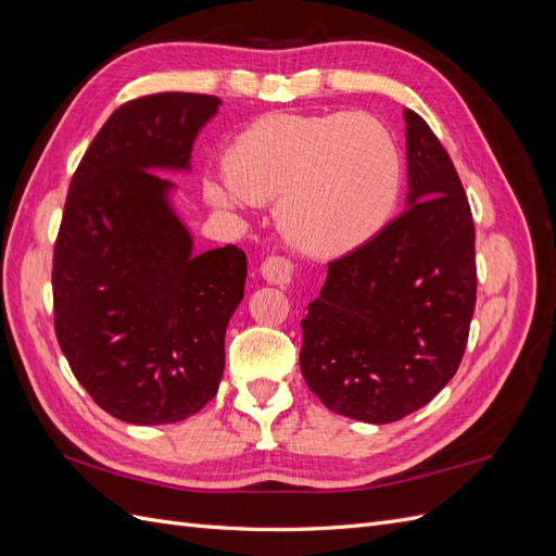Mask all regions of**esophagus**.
Masks as SVG:
<instances>
[{
    "mask_svg": "<svg viewBox=\"0 0 556 556\" xmlns=\"http://www.w3.org/2000/svg\"><path fill=\"white\" fill-rule=\"evenodd\" d=\"M260 276L268 282V285H290L292 276H294V266L290 260L285 257H266L260 266Z\"/></svg>",
    "mask_w": 556,
    "mask_h": 556,
    "instance_id": "1",
    "label": "esophagus"
}]
</instances>
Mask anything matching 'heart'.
I'll use <instances>...</instances> for the list:
<instances>
[{
	"mask_svg": "<svg viewBox=\"0 0 556 556\" xmlns=\"http://www.w3.org/2000/svg\"><path fill=\"white\" fill-rule=\"evenodd\" d=\"M399 146L366 113L271 115L227 153V176L206 180L213 206L276 201V223L296 250L339 257L366 245L396 211Z\"/></svg>",
	"mask_w": 556,
	"mask_h": 556,
	"instance_id": "heart-1",
	"label": "heart"
}]
</instances>
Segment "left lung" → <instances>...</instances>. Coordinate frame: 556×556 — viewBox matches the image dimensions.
<instances>
[{
  "label": "left lung",
  "mask_w": 556,
  "mask_h": 556,
  "mask_svg": "<svg viewBox=\"0 0 556 556\" xmlns=\"http://www.w3.org/2000/svg\"><path fill=\"white\" fill-rule=\"evenodd\" d=\"M406 121V211L327 266L301 319V376L333 413L368 425L406 417L457 374L476 308V229L445 148Z\"/></svg>",
  "instance_id": "1"
}]
</instances>
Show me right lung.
<instances>
[{
	"label": "right lung",
	"mask_w": 556,
	"mask_h": 556,
	"mask_svg": "<svg viewBox=\"0 0 556 556\" xmlns=\"http://www.w3.org/2000/svg\"><path fill=\"white\" fill-rule=\"evenodd\" d=\"M220 99L162 92L117 109L83 155L53 260L58 343L76 380L129 425H172L217 394L248 276L237 245L197 255L174 206Z\"/></svg>",
	"instance_id": "1"
}]
</instances>
